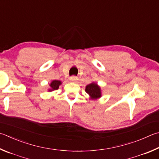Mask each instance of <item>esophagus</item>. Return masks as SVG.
Instances as JSON below:
<instances>
[{
    "label": "esophagus",
    "mask_w": 159,
    "mask_h": 159,
    "mask_svg": "<svg viewBox=\"0 0 159 159\" xmlns=\"http://www.w3.org/2000/svg\"><path fill=\"white\" fill-rule=\"evenodd\" d=\"M70 81H71V82L76 83V82L77 81V80H79V79H78V78H77L76 76H71V77H70Z\"/></svg>",
    "instance_id": "1"
}]
</instances>
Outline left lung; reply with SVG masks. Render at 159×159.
Wrapping results in <instances>:
<instances>
[{
  "instance_id": "1",
  "label": "left lung",
  "mask_w": 159,
  "mask_h": 159,
  "mask_svg": "<svg viewBox=\"0 0 159 159\" xmlns=\"http://www.w3.org/2000/svg\"><path fill=\"white\" fill-rule=\"evenodd\" d=\"M85 92L88 94L89 99L92 100H97L102 97V89L100 86L97 83L92 82L85 87Z\"/></svg>"
}]
</instances>
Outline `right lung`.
Instances as JSON below:
<instances>
[{
    "label": "right lung",
    "instance_id": "right-lung-1",
    "mask_svg": "<svg viewBox=\"0 0 159 159\" xmlns=\"http://www.w3.org/2000/svg\"><path fill=\"white\" fill-rule=\"evenodd\" d=\"M62 84V82L60 80H53L49 84L50 88H48V92H52L54 90H56L59 88V86Z\"/></svg>",
    "mask_w": 159,
    "mask_h": 159
}]
</instances>
